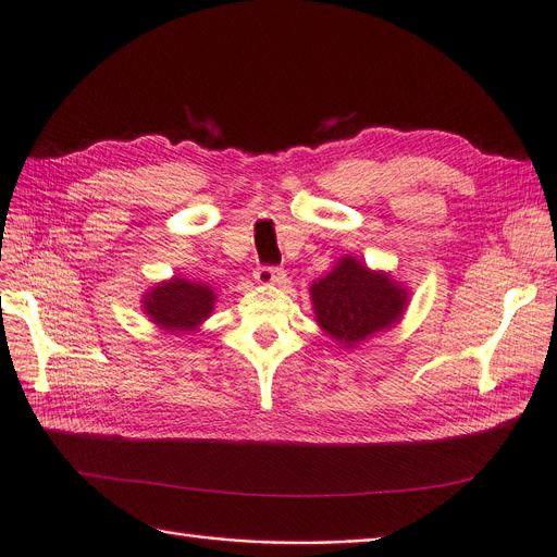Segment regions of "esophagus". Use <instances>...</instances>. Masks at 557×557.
Listing matches in <instances>:
<instances>
[{"instance_id":"esophagus-1","label":"esophagus","mask_w":557,"mask_h":557,"mask_svg":"<svg viewBox=\"0 0 557 557\" xmlns=\"http://www.w3.org/2000/svg\"><path fill=\"white\" fill-rule=\"evenodd\" d=\"M253 277L258 284H280L286 277V273L284 269H277V267H258Z\"/></svg>"}]
</instances>
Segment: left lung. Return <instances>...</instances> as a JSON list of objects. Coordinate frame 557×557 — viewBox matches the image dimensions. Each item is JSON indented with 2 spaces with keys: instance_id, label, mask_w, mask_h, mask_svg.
Instances as JSON below:
<instances>
[{
  "instance_id": "8db88e82",
  "label": "left lung",
  "mask_w": 557,
  "mask_h": 557,
  "mask_svg": "<svg viewBox=\"0 0 557 557\" xmlns=\"http://www.w3.org/2000/svg\"><path fill=\"white\" fill-rule=\"evenodd\" d=\"M314 322L342 348L394 329L410 304V288L385 271H372L361 260L344 256L331 273L310 284Z\"/></svg>"
}]
</instances>
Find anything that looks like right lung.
<instances>
[{
  "label": "right lung",
  "instance_id": "obj_1",
  "mask_svg": "<svg viewBox=\"0 0 557 557\" xmlns=\"http://www.w3.org/2000/svg\"><path fill=\"white\" fill-rule=\"evenodd\" d=\"M215 290L209 284L174 275L153 284L143 295V310L149 322L170 335L200 331L215 308Z\"/></svg>",
  "mask_w": 557,
  "mask_h": 557
}]
</instances>
